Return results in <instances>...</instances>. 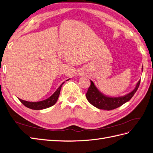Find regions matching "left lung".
Returning <instances> with one entry per match:
<instances>
[{"mask_svg":"<svg viewBox=\"0 0 153 153\" xmlns=\"http://www.w3.org/2000/svg\"><path fill=\"white\" fill-rule=\"evenodd\" d=\"M140 81L141 80L137 83L135 89L125 96L120 97H109L102 95L95 87L94 82L90 80L91 85L88 89L85 97L89 103L99 109L106 110H114L130 100L138 89Z\"/></svg>","mask_w":153,"mask_h":153,"instance_id":"1","label":"left lung"}]
</instances>
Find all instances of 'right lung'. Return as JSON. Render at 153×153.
I'll list each match as a JSON object with an SVG mask.
<instances>
[{
	"label": "right lung",
	"instance_id": "add662e5",
	"mask_svg": "<svg viewBox=\"0 0 153 153\" xmlns=\"http://www.w3.org/2000/svg\"><path fill=\"white\" fill-rule=\"evenodd\" d=\"M64 83H62L60 85V86L58 88L57 90L54 93V94L53 95H51L49 98H48L46 100H42V101L28 102L20 99H19V100L23 105H25L26 107L28 108H30L32 110H42L47 108L48 107L53 106L54 105H55V103L56 102L59 95V93H60L61 88Z\"/></svg>",
	"mask_w": 153,
	"mask_h": 153
}]
</instances>
